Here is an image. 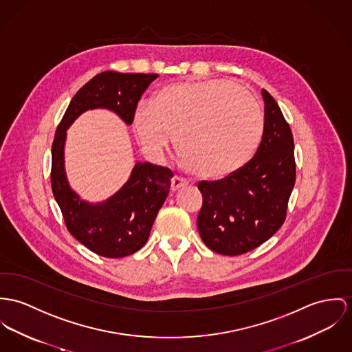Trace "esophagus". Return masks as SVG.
<instances>
[{
	"label": "esophagus",
	"mask_w": 352,
	"mask_h": 352,
	"mask_svg": "<svg viewBox=\"0 0 352 352\" xmlns=\"http://www.w3.org/2000/svg\"><path fill=\"white\" fill-rule=\"evenodd\" d=\"M188 184H189V182H188L186 179H184V178H179V177H173V178H171V185H170V189H171V191H177V190L181 189V188H185Z\"/></svg>",
	"instance_id": "obj_1"
}]
</instances>
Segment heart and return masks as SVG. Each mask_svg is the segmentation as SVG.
Masks as SVG:
<instances>
[{
  "label": "heart",
  "instance_id": "1",
  "mask_svg": "<svg viewBox=\"0 0 352 352\" xmlns=\"http://www.w3.org/2000/svg\"><path fill=\"white\" fill-rule=\"evenodd\" d=\"M133 127L153 160H162L174 134V146L194 174L219 178L253 155L264 112L250 92L232 81H179L163 87L153 103L139 102Z\"/></svg>",
  "mask_w": 352,
  "mask_h": 352
}]
</instances>
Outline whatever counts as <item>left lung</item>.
Wrapping results in <instances>:
<instances>
[{"instance_id":"8db88e82","label":"left lung","mask_w":352,"mask_h":352,"mask_svg":"<svg viewBox=\"0 0 352 352\" xmlns=\"http://www.w3.org/2000/svg\"><path fill=\"white\" fill-rule=\"evenodd\" d=\"M254 157L223 179L198 184L204 202L197 228L205 245L225 256L243 254L270 240L287 216L296 181L292 131L271 94Z\"/></svg>"}]
</instances>
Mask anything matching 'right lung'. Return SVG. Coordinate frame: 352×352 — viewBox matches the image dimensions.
<instances>
[{"label":"right lung","instance_id":"1","mask_svg":"<svg viewBox=\"0 0 352 352\" xmlns=\"http://www.w3.org/2000/svg\"><path fill=\"white\" fill-rule=\"evenodd\" d=\"M157 74L106 71L84 84L72 98L54 135L51 182L69 233L91 252L119 258L147 243L153 223L168 195L171 170L136 162L127 182L106 201L88 202L71 188L65 171L67 130L88 109H109L127 126L136 104Z\"/></svg>","mask_w":352,"mask_h":352}]
</instances>
